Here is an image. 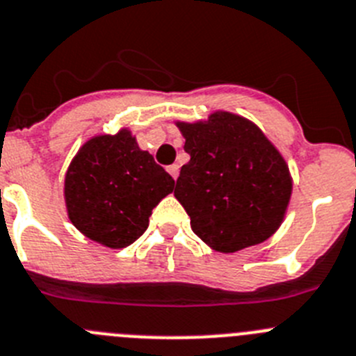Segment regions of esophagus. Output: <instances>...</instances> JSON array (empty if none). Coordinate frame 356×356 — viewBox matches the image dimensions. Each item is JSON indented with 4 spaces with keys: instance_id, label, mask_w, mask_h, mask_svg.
I'll return each mask as SVG.
<instances>
[{
    "instance_id": "esophagus-1",
    "label": "esophagus",
    "mask_w": 356,
    "mask_h": 356,
    "mask_svg": "<svg viewBox=\"0 0 356 356\" xmlns=\"http://www.w3.org/2000/svg\"><path fill=\"white\" fill-rule=\"evenodd\" d=\"M168 174H170L174 179H177V175H179V165H170V166H168Z\"/></svg>"
}]
</instances>
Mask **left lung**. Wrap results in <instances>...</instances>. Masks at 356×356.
<instances>
[{
    "label": "left lung",
    "instance_id": "1",
    "mask_svg": "<svg viewBox=\"0 0 356 356\" xmlns=\"http://www.w3.org/2000/svg\"><path fill=\"white\" fill-rule=\"evenodd\" d=\"M190 161L174 195L202 241L222 254L259 245L284 222L293 191L286 159L248 118L214 111L177 122Z\"/></svg>",
    "mask_w": 356,
    "mask_h": 356
}]
</instances>
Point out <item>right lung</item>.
I'll use <instances>...</instances> for the list:
<instances>
[{
    "label": "right lung",
    "instance_id": "add662e5",
    "mask_svg": "<svg viewBox=\"0 0 356 356\" xmlns=\"http://www.w3.org/2000/svg\"><path fill=\"white\" fill-rule=\"evenodd\" d=\"M175 181L142 150L129 129L90 138L70 161L63 197L69 220L86 238L126 248L149 227V216Z\"/></svg>",
    "mask_w": 356,
    "mask_h": 356
}]
</instances>
